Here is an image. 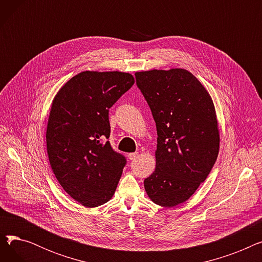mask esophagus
<instances>
[{
    "instance_id": "obj_1",
    "label": "esophagus",
    "mask_w": 262,
    "mask_h": 262,
    "mask_svg": "<svg viewBox=\"0 0 262 262\" xmlns=\"http://www.w3.org/2000/svg\"><path fill=\"white\" fill-rule=\"evenodd\" d=\"M137 157H138V152L129 153V154H128V159H129V160H134V159H136Z\"/></svg>"
}]
</instances>
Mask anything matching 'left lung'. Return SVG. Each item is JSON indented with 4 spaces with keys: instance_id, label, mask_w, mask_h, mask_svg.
<instances>
[{
    "instance_id": "obj_1",
    "label": "left lung",
    "mask_w": 262,
    "mask_h": 262,
    "mask_svg": "<svg viewBox=\"0 0 262 262\" xmlns=\"http://www.w3.org/2000/svg\"><path fill=\"white\" fill-rule=\"evenodd\" d=\"M156 123V169L144 180L148 198L162 207L186 202L210 173L220 135L213 102L185 69L136 72Z\"/></svg>"
}]
</instances>
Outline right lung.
<instances>
[{
  "instance_id": "1",
  "label": "right lung",
  "mask_w": 262,
  "mask_h": 262,
  "mask_svg": "<svg viewBox=\"0 0 262 262\" xmlns=\"http://www.w3.org/2000/svg\"><path fill=\"white\" fill-rule=\"evenodd\" d=\"M134 82L125 72L85 71L53 100L47 127L50 164L63 190L85 207L113 198L126 164L108 141V113Z\"/></svg>"
}]
</instances>
